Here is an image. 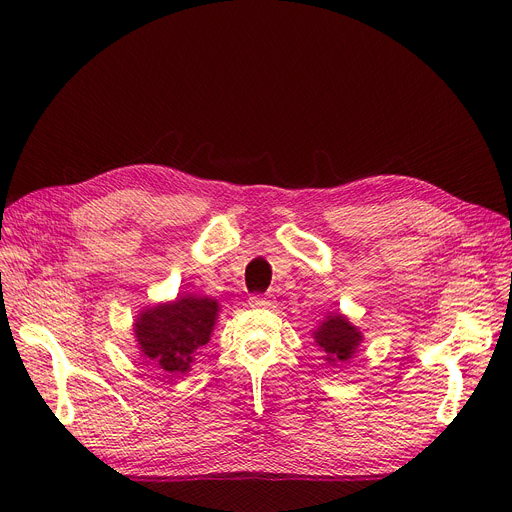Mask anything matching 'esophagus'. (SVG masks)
Here are the masks:
<instances>
[{
  "mask_svg": "<svg viewBox=\"0 0 512 512\" xmlns=\"http://www.w3.org/2000/svg\"><path fill=\"white\" fill-rule=\"evenodd\" d=\"M274 302H276L274 294H253L249 298L251 306H274Z\"/></svg>",
  "mask_w": 512,
  "mask_h": 512,
  "instance_id": "obj_1",
  "label": "esophagus"
}]
</instances>
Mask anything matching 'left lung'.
Here are the masks:
<instances>
[{"label":"left lung","mask_w":512,"mask_h":512,"mask_svg":"<svg viewBox=\"0 0 512 512\" xmlns=\"http://www.w3.org/2000/svg\"><path fill=\"white\" fill-rule=\"evenodd\" d=\"M315 342L329 362H348L362 342V333L346 317L333 315L315 331Z\"/></svg>","instance_id":"8db88e82"}]
</instances>
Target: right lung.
<instances>
[{
  "instance_id": "1",
  "label": "right lung",
  "mask_w": 512,
  "mask_h": 512,
  "mask_svg": "<svg viewBox=\"0 0 512 512\" xmlns=\"http://www.w3.org/2000/svg\"><path fill=\"white\" fill-rule=\"evenodd\" d=\"M218 317V302L206 296H183L140 315L135 337L144 356L168 374L191 368L197 348L210 342Z\"/></svg>"
}]
</instances>
